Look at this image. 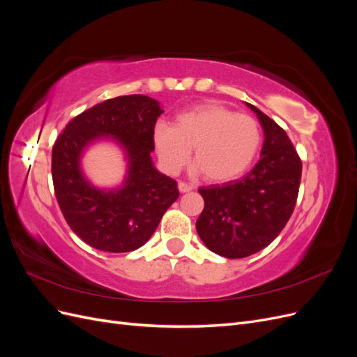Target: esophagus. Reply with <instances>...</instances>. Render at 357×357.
I'll return each mask as SVG.
<instances>
[{"instance_id": "obj_1", "label": "esophagus", "mask_w": 357, "mask_h": 357, "mask_svg": "<svg viewBox=\"0 0 357 357\" xmlns=\"http://www.w3.org/2000/svg\"><path fill=\"white\" fill-rule=\"evenodd\" d=\"M193 189L192 185H189V183H185V181H178V190L181 193H186V192H190Z\"/></svg>"}]
</instances>
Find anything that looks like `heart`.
I'll return each instance as SVG.
<instances>
[{
    "instance_id": "heart-1",
    "label": "heart",
    "mask_w": 357,
    "mask_h": 357,
    "mask_svg": "<svg viewBox=\"0 0 357 357\" xmlns=\"http://www.w3.org/2000/svg\"><path fill=\"white\" fill-rule=\"evenodd\" d=\"M153 143L162 167L171 174L186 164L193 147L197 162L192 171L223 183L240 177L252 165L262 143V131L252 116L204 102L181 112L176 125L156 122Z\"/></svg>"
}]
</instances>
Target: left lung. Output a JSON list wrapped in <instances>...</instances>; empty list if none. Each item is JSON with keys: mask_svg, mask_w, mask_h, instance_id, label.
I'll use <instances>...</instances> for the list:
<instances>
[{"mask_svg": "<svg viewBox=\"0 0 357 357\" xmlns=\"http://www.w3.org/2000/svg\"><path fill=\"white\" fill-rule=\"evenodd\" d=\"M245 104L264 129L261 159L240 180L198 189L205 205L197 232L211 252L228 259L255 255L277 238L294 213L302 172L284 129Z\"/></svg>", "mask_w": 357, "mask_h": 357, "instance_id": "8db88e82", "label": "left lung"}]
</instances>
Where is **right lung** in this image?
I'll return each instance as SVG.
<instances>
[{
    "mask_svg": "<svg viewBox=\"0 0 357 357\" xmlns=\"http://www.w3.org/2000/svg\"><path fill=\"white\" fill-rule=\"evenodd\" d=\"M164 113L146 95L107 100L75 116L52 150V178L61 211L73 232L93 248L125 253L144 245L178 198L177 181L152 160L153 126ZM113 139L126 152L127 176L114 190H100L81 171L84 150Z\"/></svg>",
    "mask_w": 357,
    "mask_h": 357,
    "instance_id": "add662e5",
    "label": "right lung"
}]
</instances>
